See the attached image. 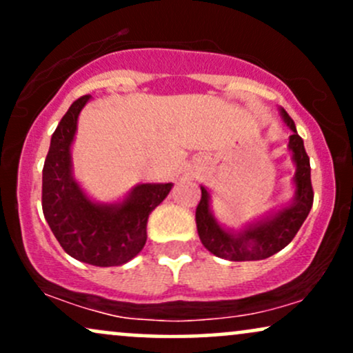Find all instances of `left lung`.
I'll use <instances>...</instances> for the list:
<instances>
[{"label": "left lung", "mask_w": 353, "mask_h": 353, "mask_svg": "<svg viewBox=\"0 0 353 353\" xmlns=\"http://www.w3.org/2000/svg\"><path fill=\"white\" fill-rule=\"evenodd\" d=\"M285 123L292 129L289 148L294 152V161L297 165L295 171V185L297 196L295 202L287 209L269 217L264 222H259L254 228L245 229L241 236H232L214 221L209 210V194L201 188V201L196 209V224L201 242L209 252L228 261H262L277 254L289 244L302 228L303 221L309 216L314 204V189L310 181V161L303 148L302 137L297 134V129L292 117L282 109Z\"/></svg>", "instance_id": "left-lung-1"}]
</instances>
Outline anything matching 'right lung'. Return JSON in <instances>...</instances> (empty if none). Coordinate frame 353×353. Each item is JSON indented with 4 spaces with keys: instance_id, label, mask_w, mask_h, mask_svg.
Instances as JSON below:
<instances>
[{
    "instance_id": "add662e5",
    "label": "right lung",
    "mask_w": 353,
    "mask_h": 353,
    "mask_svg": "<svg viewBox=\"0 0 353 353\" xmlns=\"http://www.w3.org/2000/svg\"><path fill=\"white\" fill-rule=\"evenodd\" d=\"M89 94L71 104L51 137L43 168L44 219L64 252L98 267L131 261L145 244V225L172 184H141L123 204L99 205L88 199L72 181L71 143L78 116Z\"/></svg>"
}]
</instances>
